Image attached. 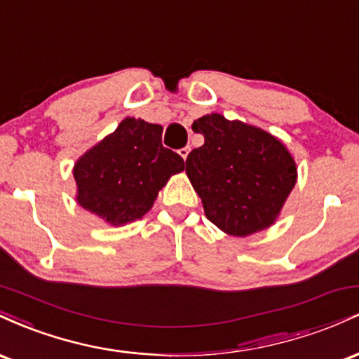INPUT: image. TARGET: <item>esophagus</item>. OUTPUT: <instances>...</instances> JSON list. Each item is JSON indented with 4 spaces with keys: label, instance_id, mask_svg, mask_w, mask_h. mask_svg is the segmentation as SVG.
Returning a JSON list of instances; mask_svg holds the SVG:
<instances>
[{
    "label": "esophagus",
    "instance_id": "esophagus-1",
    "mask_svg": "<svg viewBox=\"0 0 359 359\" xmlns=\"http://www.w3.org/2000/svg\"><path fill=\"white\" fill-rule=\"evenodd\" d=\"M189 151H191V148H189V147H185V148H180V150H179V154H180V156H182L184 160H187V156H189Z\"/></svg>",
    "mask_w": 359,
    "mask_h": 359
}]
</instances>
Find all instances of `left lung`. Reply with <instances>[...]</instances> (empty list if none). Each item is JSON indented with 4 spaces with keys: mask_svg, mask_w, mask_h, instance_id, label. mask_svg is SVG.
<instances>
[{
    "mask_svg": "<svg viewBox=\"0 0 359 359\" xmlns=\"http://www.w3.org/2000/svg\"><path fill=\"white\" fill-rule=\"evenodd\" d=\"M204 145L185 160V174L205 217L231 236L270 228L297 182V163L282 140L219 113L192 123Z\"/></svg>",
    "mask_w": 359,
    "mask_h": 359,
    "instance_id": "1",
    "label": "left lung"
}]
</instances>
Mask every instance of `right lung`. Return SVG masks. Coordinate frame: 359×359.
I'll list each match as a JSON object with an SVG mask.
<instances>
[{
	"label": "right lung",
	"mask_w": 359,
	"mask_h": 359,
	"mask_svg": "<svg viewBox=\"0 0 359 359\" xmlns=\"http://www.w3.org/2000/svg\"><path fill=\"white\" fill-rule=\"evenodd\" d=\"M162 131L128 116L81 155L72 170L81 208L109 226L142 219L168 179L184 170L182 156L163 148Z\"/></svg>",
	"instance_id": "1"
}]
</instances>
